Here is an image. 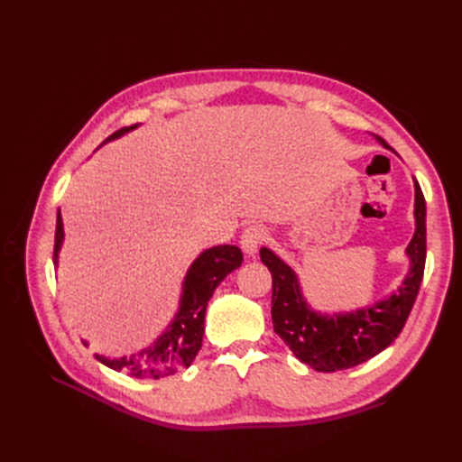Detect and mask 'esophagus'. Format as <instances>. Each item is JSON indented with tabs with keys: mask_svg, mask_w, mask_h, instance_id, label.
I'll list each match as a JSON object with an SVG mask.
<instances>
[{
	"mask_svg": "<svg viewBox=\"0 0 462 462\" xmlns=\"http://www.w3.org/2000/svg\"><path fill=\"white\" fill-rule=\"evenodd\" d=\"M263 239H265V229L262 226H250V227H246L243 231V235H241L243 253L248 254V256H253L256 250H258V246L262 245Z\"/></svg>",
	"mask_w": 462,
	"mask_h": 462,
	"instance_id": "34e87169",
	"label": "esophagus"
}]
</instances>
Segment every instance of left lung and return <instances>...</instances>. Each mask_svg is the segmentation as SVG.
<instances>
[{
  "instance_id": "obj_1",
  "label": "left lung",
  "mask_w": 462,
  "mask_h": 462,
  "mask_svg": "<svg viewBox=\"0 0 462 462\" xmlns=\"http://www.w3.org/2000/svg\"><path fill=\"white\" fill-rule=\"evenodd\" d=\"M375 141L389 148L382 136ZM416 231L407 246L411 270L393 295L366 309L346 314H319L304 300L299 277L270 248L260 250L272 273L273 331L304 365L316 372H337L370 360L393 343L402 331L420 291L426 265V200L414 180Z\"/></svg>"
}]
</instances>
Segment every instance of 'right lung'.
<instances>
[{
  "label": "right lung",
  "instance_id": "1",
  "mask_svg": "<svg viewBox=\"0 0 462 462\" xmlns=\"http://www.w3.org/2000/svg\"><path fill=\"white\" fill-rule=\"evenodd\" d=\"M136 127H123L111 134L107 141H114L121 134L129 133ZM106 141V143H107ZM63 243V221L58 212V223H55V243H53V263L58 265L60 250ZM243 262V253L235 245H221L204 250V253L192 262L183 282V295H180L179 310L160 337L153 345L143 348L138 355L123 358H106L96 355V358L111 370L127 372L133 377H160L171 375L177 370L189 368L192 360L197 358L202 346L204 335V316L208 300L212 299L216 287L236 270Z\"/></svg>",
  "mask_w": 462,
  "mask_h": 462
}]
</instances>
